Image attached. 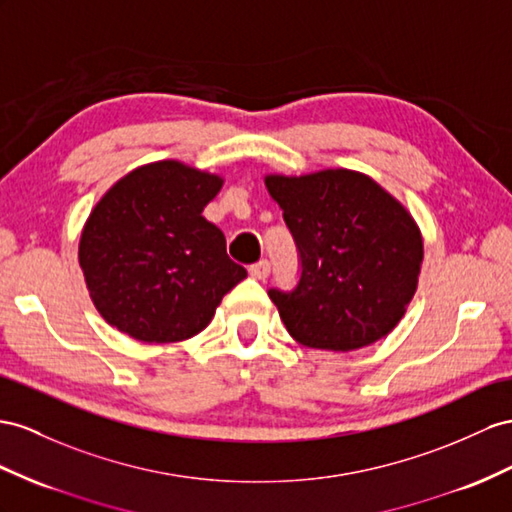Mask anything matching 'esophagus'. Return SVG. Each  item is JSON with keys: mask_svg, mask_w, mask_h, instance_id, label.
<instances>
[{"mask_svg": "<svg viewBox=\"0 0 512 512\" xmlns=\"http://www.w3.org/2000/svg\"><path fill=\"white\" fill-rule=\"evenodd\" d=\"M248 272H251L253 279L264 281V279H268V274H270V261L268 259H261V261H257V264H253L251 268H248Z\"/></svg>", "mask_w": 512, "mask_h": 512, "instance_id": "esophagus-1", "label": "esophagus"}]
</instances>
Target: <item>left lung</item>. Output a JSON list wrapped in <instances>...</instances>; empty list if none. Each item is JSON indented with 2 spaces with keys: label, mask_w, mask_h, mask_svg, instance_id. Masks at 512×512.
Masks as SVG:
<instances>
[{
  "label": "left lung",
  "mask_w": 512,
  "mask_h": 512,
  "mask_svg": "<svg viewBox=\"0 0 512 512\" xmlns=\"http://www.w3.org/2000/svg\"><path fill=\"white\" fill-rule=\"evenodd\" d=\"M266 188L300 261L294 290H268L287 333L335 352L385 337L409 307L424 259L422 233L404 205L346 168L268 175Z\"/></svg>",
  "instance_id": "left-lung-1"
}]
</instances>
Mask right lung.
Segmentation results:
<instances>
[{"instance_id":"right-lung-1","label":"right lung","mask_w":512,"mask_h":512,"mask_svg":"<svg viewBox=\"0 0 512 512\" xmlns=\"http://www.w3.org/2000/svg\"><path fill=\"white\" fill-rule=\"evenodd\" d=\"M218 175L175 160L131 170L90 212L80 266L108 324L147 344L181 342L212 322L246 270L222 231L201 214Z\"/></svg>"}]
</instances>
